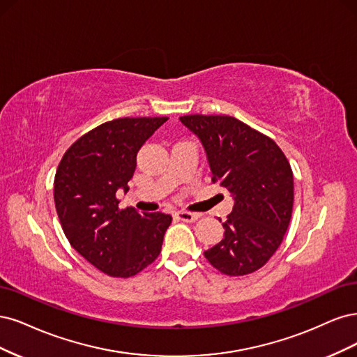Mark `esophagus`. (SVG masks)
I'll list each match as a JSON object with an SVG mask.
<instances>
[{
	"label": "esophagus",
	"instance_id": "1",
	"mask_svg": "<svg viewBox=\"0 0 357 357\" xmlns=\"http://www.w3.org/2000/svg\"><path fill=\"white\" fill-rule=\"evenodd\" d=\"M176 218L183 222H194L199 220V213H192V212H185V211H179L176 212Z\"/></svg>",
	"mask_w": 357,
	"mask_h": 357
}]
</instances>
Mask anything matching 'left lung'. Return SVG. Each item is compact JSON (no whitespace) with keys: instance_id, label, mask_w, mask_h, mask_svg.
Listing matches in <instances>:
<instances>
[{"instance_id":"obj_1","label":"left lung","mask_w":357,"mask_h":357,"mask_svg":"<svg viewBox=\"0 0 357 357\" xmlns=\"http://www.w3.org/2000/svg\"><path fill=\"white\" fill-rule=\"evenodd\" d=\"M199 136L212 170L234 199L220 243L204 252L211 266L227 275L259 270L279 249L291 222L294 174L271 137L229 116L179 117ZM221 221V220H220Z\"/></svg>"}]
</instances>
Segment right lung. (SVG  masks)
Listing matches in <instances>:
<instances>
[{
	"label": "right lung",
	"mask_w": 357,
	"mask_h": 357,
	"mask_svg": "<svg viewBox=\"0 0 357 357\" xmlns=\"http://www.w3.org/2000/svg\"><path fill=\"white\" fill-rule=\"evenodd\" d=\"M167 117L116 119L66 149L54 176V206L71 246L111 278H132L162 252L172 216L120 209L117 190L129 191L136 154Z\"/></svg>",
	"instance_id": "obj_1"
}]
</instances>
